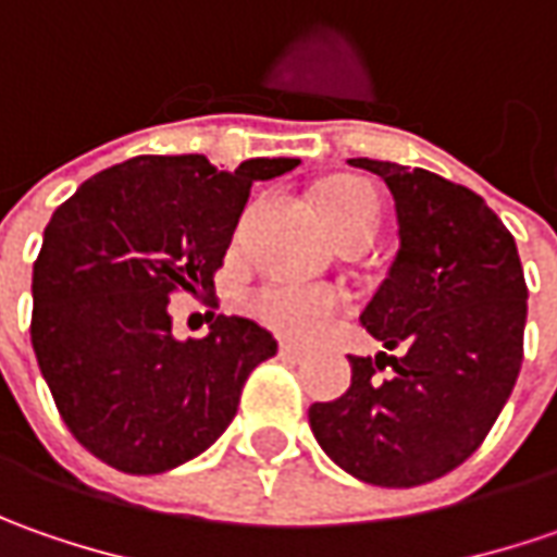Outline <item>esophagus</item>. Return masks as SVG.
Returning a JSON list of instances; mask_svg holds the SVG:
<instances>
[{"label": "esophagus", "mask_w": 557, "mask_h": 557, "mask_svg": "<svg viewBox=\"0 0 557 557\" xmlns=\"http://www.w3.org/2000/svg\"><path fill=\"white\" fill-rule=\"evenodd\" d=\"M278 354L285 356V359H304L307 350H304V347H297V344H290V341H282V344H278Z\"/></svg>", "instance_id": "1"}]
</instances>
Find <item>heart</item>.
Masks as SVG:
<instances>
[{
  "instance_id": "1",
  "label": "heart",
  "mask_w": 557,
  "mask_h": 557,
  "mask_svg": "<svg viewBox=\"0 0 557 557\" xmlns=\"http://www.w3.org/2000/svg\"><path fill=\"white\" fill-rule=\"evenodd\" d=\"M319 207H322V216L332 225L334 235L366 216H381L377 191L359 180H334V183L322 185ZM247 307L275 334L294 337V341H310L315 334L325 332L341 315L344 297L325 285L275 282V285H263L260 290H253Z\"/></svg>"
}]
</instances>
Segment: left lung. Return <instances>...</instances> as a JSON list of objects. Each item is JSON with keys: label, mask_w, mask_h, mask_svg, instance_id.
Segmentation results:
<instances>
[{"label": "left lung", "mask_w": 557, "mask_h": 557, "mask_svg": "<svg viewBox=\"0 0 557 557\" xmlns=\"http://www.w3.org/2000/svg\"><path fill=\"white\" fill-rule=\"evenodd\" d=\"M347 163L394 195L399 250L359 322L399 356H350L347 394L312 403L310 428L347 474L418 486L459 468L511 396L524 359V269L511 232L471 188L421 166ZM384 358L395 374L381 382Z\"/></svg>", "instance_id": "8db88e82"}]
</instances>
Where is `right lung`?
<instances>
[{"label": "right lung", "mask_w": 557, "mask_h": 557, "mask_svg": "<svg viewBox=\"0 0 557 557\" xmlns=\"http://www.w3.org/2000/svg\"><path fill=\"white\" fill-rule=\"evenodd\" d=\"M297 163L216 170L203 154H141L54 210L33 263L30 341L64 424L96 459L161 474L228 428L247 374L278 344L242 315L176 341L166 304L213 294L250 185Z\"/></svg>", "instance_id": "obj_1"}]
</instances>
